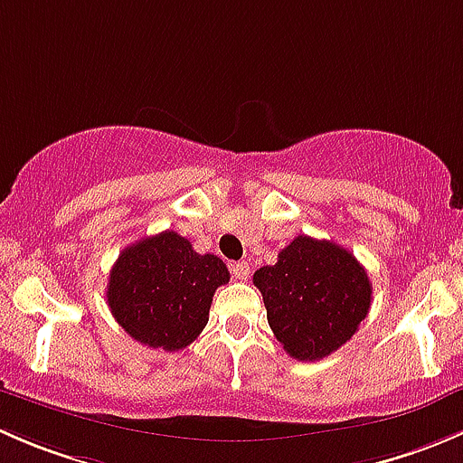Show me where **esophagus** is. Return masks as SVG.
Masks as SVG:
<instances>
[{
    "label": "esophagus",
    "instance_id": "1",
    "mask_svg": "<svg viewBox=\"0 0 463 463\" xmlns=\"http://www.w3.org/2000/svg\"><path fill=\"white\" fill-rule=\"evenodd\" d=\"M231 273H232V278L240 279V282L249 279V275H250L249 261H235V264H231Z\"/></svg>",
    "mask_w": 463,
    "mask_h": 463
}]
</instances>
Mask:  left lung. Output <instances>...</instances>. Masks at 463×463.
<instances>
[{"instance_id": "1", "label": "left lung", "mask_w": 463, "mask_h": 463, "mask_svg": "<svg viewBox=\"0 0 463 463\" xmlns=\"http://www.w3.org/2000/svg\"><path fill=\"white\" fill-rule=\"evenodd\" d=\"M253 284L275 338L298 361L329 356L370 314L367 270L334 241L298 235L273 266L255 270Z\"/></svg>"}]
</instances>
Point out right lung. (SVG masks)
<instances>
[{
    "instance_id": "right-lung-1",
    "label": "right lung",
    "mask_w": 463,
    "mask_h": 463,
    "mask_svg": "<svg viewBox=\"0 0 463 463\" xmlns=\"http://www.w3.org/2000/svg\"><path fill=\"white\" fill-rule=\"evenodd\" d=\"M228 279L231 273L217 255H199L185 237L165 231L118 255L109 273L107 302L134 340L179 352L208 325L214 291Z\"/></svg>"
}]
</instances>
